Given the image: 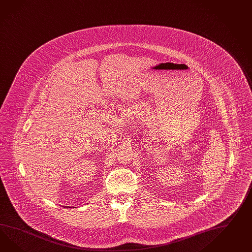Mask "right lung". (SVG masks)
<instances>
[{
  "instance_id": "add662e5",
  "label": "right lung",
  "mask_w": 252,
  "mask_h": 252,
  "mask_svg": "<svg viewBox=\"0 0 252 252\" xmlns=\"http://www.w3.org/2000/svg\"><path fill=\"white\" fill-rule=\"evenodd\" d=\"M64 208H66V207H64ZM69 208H73V207H69ZM75 208V207H74Z\"/></svg>"
}]
</instances>
